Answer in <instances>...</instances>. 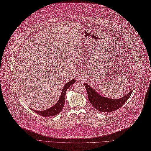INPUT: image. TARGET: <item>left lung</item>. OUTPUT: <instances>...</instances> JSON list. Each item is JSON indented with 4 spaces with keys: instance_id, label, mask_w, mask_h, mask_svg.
I'll return each instance as SVG.
<instances>
[{
    "instance_id": "left-lung-1",
    "label": "left lung",
    "mask_w": 151,
    "mask_h": 151,
    "mask_svg": "<svg viewBox=\"0 0 151 151\" xmlns=\"http://www.w3.org/2000/svg\"><path fill=\"white\" fill-rule=\"evenodd\" d=\"M84 86L88 92V99L91 105L100 112L109 113L119 109L127 101L133 91H131L120 99H113L104 96L93 89L88 83H85Z\"/></svg>"
}]
</instances>
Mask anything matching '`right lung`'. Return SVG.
<instances>
[{"label": "right lung", "mask_w": 151, "mask_h": 151, "mask_svg": "<svg viewBox=\"0 0 151 151\" xmlns=\"http://www.w3.org/2000/svg\"><path fill=\"white\" fill-rule=\"evenodd\" d=\"M75 81H76L75 80H71V81H68V83H67L65 84V86H63V88L62 89L60 98L59 99L56 104H55L54 106H52V107L47 109L43 110V111H36V110L33 109L32 108H31V109L34 111H35L38 114L42 116H43V117H50V116H55V115L59 114L61 111L62 108H63V106H64L65 100V93H66L67 89L69 88L70 86L73 84L75 83Z\"/></svg>", "instance_id": "1"}]
</instances>
